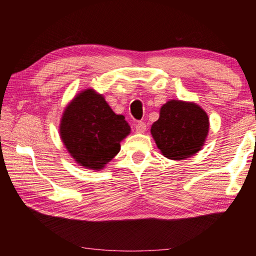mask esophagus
I'll return each instance as SVG.
<instances>
[{
    "label": "esophagus",
    "instance_id": "1",
    "mask_svg": "<svg viewBox=\"0 0 256 256\" xmlns=\"http://www.w3.org/2000/svg\"><path fill=\"white\" fill-rule=\"evenodd\" d=\"M146 130V124L144 122H141L140 120V122H138L136 124V131L138 133H144Z\"/></svg>",
    "mask_w": 256,
    "mask_h": 256
}]
</instances>
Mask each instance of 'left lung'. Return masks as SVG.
I'll return each mask as SVG.
<instances>
[{
	"instance_id": "obj_1",
	"label": "left lung",
	"mask_w": 256,
	"mask_h": 256,
	"mask_svg": "<svg viewBox=\"0 0 256 256\" xmlns=\"http://www.w3.org/2000/svg\"><path fill=\"white\" fill-rule=\"evenodd\" d=\"M209 132V118L196 102L170 100L160 108L151 134L164 157L183 160L202 149Z\"/></svg>"
}]
</instances>
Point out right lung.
<instances>
[{
  "instance_id": "obj_1",
  "label": "right lung",
  "mask_w": 256,
  "mask_h": 256,
  "mask_svg": "<svg viewBox=\"0 0 256 256\" xmlns=\"http://www.w3.org/2000/svg\"><path fill=\"white\" fill-rule=\"evenodd\" d=\"M131 128L116 115L102 94L86 89L72 99L62 115L60 136L73 159L86 168L100 170L120 150Z\"/></svg>"
}]
</instances>
